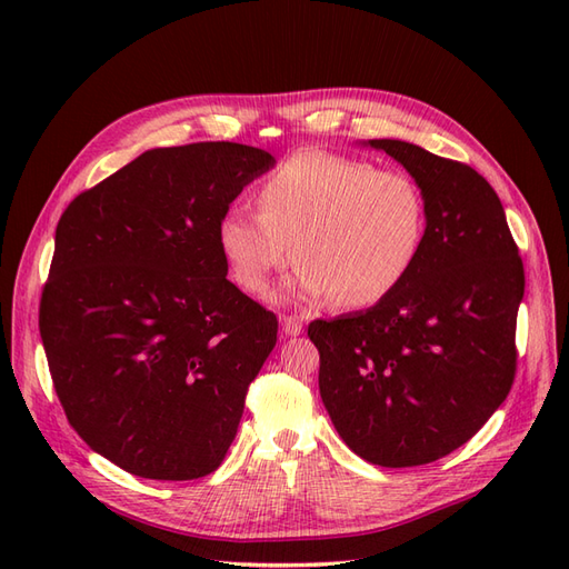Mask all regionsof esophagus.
I'll return each mask as SVG.
<instances>
[{
	"instance_id": "34e87169",
	"label": "esophagus",
	"mask_w": 569,
	"mask_h": 569,
	"mask_svg": "<svg viewBox=\"0 0 569 569\" xmlns=\"http://www.w3.org/2000/svg\"><path fill=\"white\" fill-rule=\"evenodd\" d=\"M303 330V318L299 316H284L282 318V335L284 337H297Z\"/></svg>"
}]
</instances>
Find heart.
I'll return each instance as SVG.
<instances>
[{
  "mask_svg": "<svg viewBox=\"0 0 569 569\" xmlns=\"http://www.w3.org/2000/svg\"><path fill=\"white\" fill-rule=\"evenodd\" d=\"M256 206L258 213L230 209L218 222L222 258L249 295L297 253L301 263L280 297L368 308L403 284L425 242L416 180L327 151L282 161L258 187Z\"/></svg>",
  "mask_w": 569,
  "mask_h": 569,
  "instance_id": "obj_1",
  "label": "heart"
}]
</instances>
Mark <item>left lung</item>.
I'll list each match as a JSON object with an SVG mask.
<instances>
[{
	"mask_svg": "<svg viewBox=\"0 0 569 569\" xmlns=\"http://www.w3.org/2000/svg\"><path fill=\"white\" fill-rule=\"evenodd\" d=\"M416 178L425 242L403 284L363 313L313 320L318 385L349 449L382 468L439 460L506 401L525 268L493 187L401 140H370Z\"/></svg>",
	"mask_w": 569,
	"mask_h": 569,
	"instance_id": "left-lung-1",
	"label": "left lung"
}]
</instances>
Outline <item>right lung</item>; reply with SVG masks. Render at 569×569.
<instances>
[{"label": "right lung", "instance_id": "obj_1", "mask_svg": "<svg viewBox=\"0 0 569 569\" xmlns=\"http://www.w3.org/2000/svg\"><path fill=\"white\" fill-rule=\"evenodd\" d=\"M268 151L237 142L151 149L63 211L40 337L68 422L144 479L218 470L278 318L226 274L218 222Z\"/></svg>", "mask_w": 569, "mask_h": 569}]
</instances>
